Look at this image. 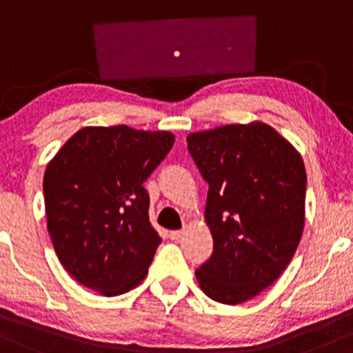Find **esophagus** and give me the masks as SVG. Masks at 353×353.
<instances>
[{"mask_svg":"<svg viewBox=\"0 0 353 353\" xmlns=\"http://www.w3.org/2000/svg\"><path fill=\"white\" fill-rule=\"evenodd\" d=\"M183 235H185L183 230H175V232H170V239L175 240V241L183 239Z\"/></svg>","mask_w":353,"mask_h":353,"instance_id":"1","label":"esophagus"}]
</instances>
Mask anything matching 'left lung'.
<instances>
[{
    "label": "left lung",
    "instance_id": "1",
    "mask_svg": "<svg viewBox=\"0 0 353 353\" xmlns=\"http://www.w3.org/2000/svg\"><path fill=\"white\" fill-rule=\"evenodd\" d=\"M188 152L208 183L212 256L195 270L215 302H247L290 263L305 225L307 173L300 153L270 125L190 133Z\"/></svg>",
    "mask_w": 353,
    "mask_h": 353
}]
</instances>
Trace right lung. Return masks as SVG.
Wrapping results in <instances>:
<instances>
[{
	"mask_svg": "<svg viewBox=\"0 0 353 353\" xmlns=\"http://www.w3.org/2000/svg\"><path fill=\"white\" fill-rule=\"evenodd\" d=\"M173 143L170 132L86 126L46 166L48 232L77 282L114 296L145 279L161 239L150 223L143 181Z\"/></svg>",
	"mask_w": 353,
	"mask_h": 353,
	"instance_id": "1",
	"label": "right lung"
}]
</instances>
